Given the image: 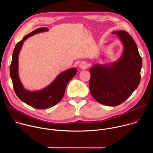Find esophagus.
I'll return each mask as SVG.
<instances>
[{
  "label": "esophagus",
  "instance_id": "1",
  "mask_svg": "<svg viewBox=\"0 0 153 153\" xmlns=\"http://www.w3.org/2000/svg\"><path fill=\"white\" fill-rule=\"evenodd\" d=\"M79 67L81 69H85L87 67V63L85 62H81L79 64Z\"/></svg>",
  "mask_w": 153,
  "mask_h": 153
}]
</instances>
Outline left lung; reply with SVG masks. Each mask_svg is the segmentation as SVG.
Here are the masks:
<instances>
[{
    "label": "left lung",
    "mask_w": 153,
    "mask_h": 153,
    "mask_svg": "<svg viewBox=\"0 0 153 153\" xmlns=\"http://www.w3.org/2000/svg\"><path fill=\"white\" fill-rule=\"evenodd\" d=\"M121 41L123 50L117 61L94 64L90 69L91 95L99 103L117 106L125 101L137 89L140 81L142 58L137 45L127 32H112Z\"/></svg>",
    "instance_id": "1"
}]
</instances>
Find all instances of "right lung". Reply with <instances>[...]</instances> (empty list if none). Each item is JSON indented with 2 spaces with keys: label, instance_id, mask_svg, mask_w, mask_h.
<instances>
[{
  "label": "right lung",
  "instance_id": "1",
  "mask_svg": "<svg viewBox=\"0 0 153 153\" xmlns=\"http://www.w3.org/2000/svg\"><path fill=\"white\" fill-rule=\"evenodd\" d=\"M48 30L49 29L46 27L37 28L18 42L13 53L10 68V76L17 96L24 103L37 109L49 108L59 103L63 97L68 83L77 72L76 68H71L65 71L60 73L49 85L40 90L29 91L24 88L20 80L18 72L19 53L24 41L28 37Z\"/></svg>",
  "mask_w": 153,
  "mask_h": 153
}]
</instances>
